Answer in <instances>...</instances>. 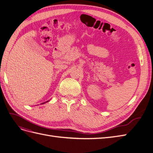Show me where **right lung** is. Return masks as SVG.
I'll use <instances>...</instances> for the list:
<instances>
[{
    "label": "right lung",
    "instance_id": "1",
    "mask_svg": "<svg viewBox=\"0 0 153 153\" xmlns=\"http://www.w3.org/2000/svg\"><path fill=\"white\" fill-rule=\"evenodd\" d=\"M48 101H46V102H45V103H41V104H43V103H47V102H48Z\"/></svg>",
    "mask_w": 153,
    "mask_h": 153
}]
</instances>
